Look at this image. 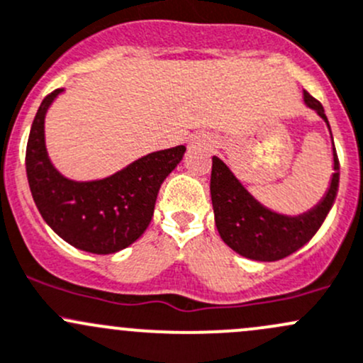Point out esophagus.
Segmentation results:
<instances>
[{
  "instance_id": "1",
  "label": "esophagus",
  "mask_w": 363,
  "mask_h": 363,
  "mask_svg": "<svg viewBox=\"0 0 363 363\" xmlns=\"http://www.w3.org/2000/svg\"><path fill=\"white\" fill-rule=\"evenodd\" d=\"M189 146L193 150H211V147H213V139L211 135H207V133H196V135L191 137Z\"/></svg>"
}]
</instances>
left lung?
I'll return each instance as SVG.
<instances>
[{"label":"left lung","mask_w":363,"mask_h":363,"mask_svg":"<svg viewBox=\"0 0 363 363\" xmlns=\"http://www.w3.org/2000/svg\"><path fill=\"white\" fill-rule=\"evenodd\" d=\"M303 101L306 108L313 109L325 121L333 143V175L327 191L306 212L291 216L266 207L242 184L219 156L212 158L211 196L217 231L228 247L252 261H280L299 250L320 230L333 208L339 182L333 132L322 104L308 91H303Z\"/></svg>","instance_id":"8db88e82"}]
</instances>
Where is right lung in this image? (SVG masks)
<instances>
[{
	"instance_id": "1",
	"label": "right lung",
	"mask_w": 363,
	"mask_h": 363,
	"mask_svg": "<svg viewBox=\"0 0 363 363\" xmlns=\"http://www.w3.org/2000/svg\"><path fill=\"white\" fill-rule=\"evenodd\" d=\"M62 91L57 89L43 99L30 127L26 151L30 193L45 223L64 242L90 254H114L150 226L160 186L179 165L186 146L152 151L102 179L66 177L52 163L45 140V116Z\"/></svg>"
}]
</instances>
